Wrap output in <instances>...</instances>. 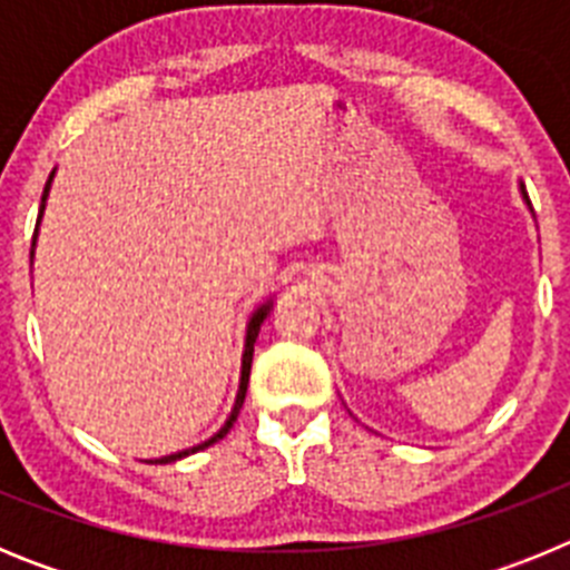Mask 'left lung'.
I'll return each mask as SVG.
<instances>
[{
	"instance_id": "1",
	"label": "left lung",
	"mask_w": 570,
	"mask_h": 570,
	"mask_svg": "<svg viewBox=\"0 0 570 570\" xmlns=\"http://www.w3.org/2000/svg\"><path fill=\"white\" fill-rule=\"evenodd\" d=\"M520 190H522V199H525V205H531V203H528V194H525V188H522V185H520Z\"/></svg>"
}]
</instances>
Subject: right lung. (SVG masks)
<instances>
[{
    "label": "right lung",
    "instance_id": "obj_1",
    "mask_svg": "<svg viewBox=\"0 0 570 570\" xmlns=\"http://www.w3.org/2000/svg\"><path fill=\"white\" fill-rule=\"evenodd\" d=\"M50 183H53V170H50L48 183H45V190H42V205H39V219H37V230H33V245H37L39 223H42V210H45V199H48ZM30 259H33V250H30ZM271 305H274V299H268V302H265V305H259V308H256L254 314H250V320H248V331H245V351H242V376H239V391H236V402H234V411H230L228 422H225V425L219 428V431H216V434L210 436L208 442H203V445L185 448V451H179V454L163 456V460H150V465H168V462H176V460H183V456H188V454H196V451H203V448H208V445H214V442H219V440H223V436L228 434L230 428H234L236 416H239V407H242V402H245V391H248L250 360H254V342H256V336H259L262 322L268 320V314H271Z\"/></svg>",
    "mask_w": 570,
    "mask_h": 570
}]
</instances>
